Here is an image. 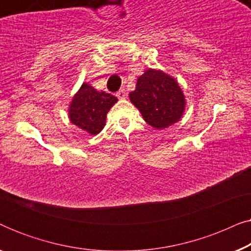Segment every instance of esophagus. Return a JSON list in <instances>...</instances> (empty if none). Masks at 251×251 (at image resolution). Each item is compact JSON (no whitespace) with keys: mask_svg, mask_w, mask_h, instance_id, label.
<instances>
[{"mask_svg":"<svg viewBox=\"0 0 251 251\" xmlns=\"http://www.w3.org/2000/svg\"><path fill=\"white\" fill-rule=\"evenodd\" d=\"M116 97H118L119 99H125L126 97V94L125 89H120V90L116 92Z\"/></svg>","mask_w":251,"mask_h":251,"instance_id":"obj_1","label":"esophagus"}]
</instances>
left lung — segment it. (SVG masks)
Masks as SVG:
<instances>
[{
  "label": "left lung",
  "mask_w": 251,
  "mask_h": 251,
  "mask_svg": "<svg viewBox=\"0 0 251 251\" xmlns=\"http://www.w3.org/2000/svg\"><path fill=\"white\" fill-rule=\"evenodd\" d=\"M130 100L150 126L164 129L179 121L185 109V97L178 82L162 71L149 68L137 80Z\"/></svg>",
  "instance_id": "obj_1"
}]
</instances>
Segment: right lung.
I'll return each instance as SVG.
<instances>
[{
	"label": "right lung",
	"mask_w": 251,
	"mask_h": 251,
	"mask_svg": "<svg viewBox=\"0 0 251 251\" xmlns=\"http://www.w3.org/2000/svg\"><path fill=\"white\" fill-rule=\"evenodd\" d=\"M118 98L105 91H97L90 84L83 83L72 99L68 118L78 128L97 135L104 129L106 114Z\"/></svg>",
	"instance_id": "1"
}]
</instances>
